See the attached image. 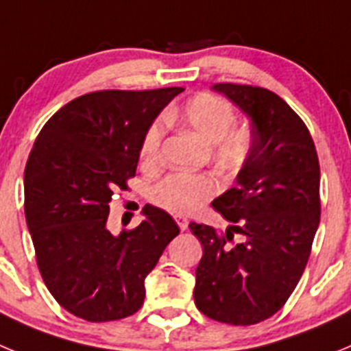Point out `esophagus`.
<instances>
[{"mask_svg": "<svg viewBox=\"0 0 351 351\" xmlns=\"http://www.w3.org/2000/svg\"><path fill=\"white\" fill-rule=\"evenodd\" d=\"M173 218H176V223H178L179 228H181L182 232L188 230V225H190V221H188V218H184V216H181V214H176Z\"/></svg>", "mask_w": 351, "mask_h": 351, "instance_id": "esophagus-1", "label": "esophagus"}]
</instances>
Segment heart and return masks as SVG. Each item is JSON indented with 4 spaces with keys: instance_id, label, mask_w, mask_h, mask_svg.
Here are the masks:
<instances>
[{
    "instance_id": "heart-1",
    "label": "heart",
    "mask_w": 351,
    "mask_h": 351,
    "mask_svg": "<svg viewBox=\"0 0 351 351\" xmlns=\"http://www.w3.org/2000/svg\"><path fill=\"white\" fill-rule=\"evenodd\" d=\"M172 119L197 135L213 151L214 160L223 169H239L247 160L253 147L251 133L244 128H234L235 112L230 105L218 96L202 93L186 101L172 114ZM165 135L163 121H156L145 132L141 147L142 163L156 165L161 156V142ZM218 184L207 176L176 172L167 176L154 188V202L173 213H191L209 200Z\"/></svg>"
}]
</instances>
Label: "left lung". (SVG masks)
<instances>
[{
	"label": "left lung",
	"instance_id": "8db88e82",
	"mask_svg": "<svg viewBox=\"0 0 351 351\" xmlns=\"http://www.w3.org/2000/svg\"><path fill=\"white\" fill-rule=\"evenodd\" d=\"M251 123L253 147L237 186L210 206L232 225L219 235L190 223L204 255L195 304L206 316L253 325L283 308L308 263L320 223V165L309 130L290 105L263 88L214 84ZM234 233L243 241L230 245Z\"/></svg>",
	"mask_w": 351,
	"mask_h": 351
}]
</instances>
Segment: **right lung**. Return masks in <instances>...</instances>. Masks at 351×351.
Wrapping results in <instances>:
<instances>
[{
  "mask_svg": "<svg viewBox=\"0 0 351 351\" xmlns=\"http://www.w3.org/2000/svg\"><path fill=\"white\" fill-rule=\"evenodd\" d=\"M182 88L96 91L45 123L24 170V213L40 274L61 308L88 322L142 308L144 280L179 234L163 209L145 206L137 228H107L114 191L137 172L142 141Z\"/></svg>",
  "mask_w": 351,
  "mask_h": 351,
  "instance_id": "right-lung-1",
  "label": "right lung"
}]
</instances>
